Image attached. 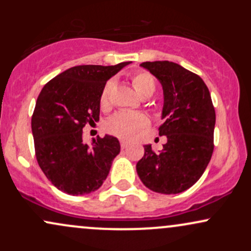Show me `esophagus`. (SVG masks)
<instances>
[{
  "mask_svg": "<svg viewBox=\"0 0 251 251\" xmlns=\"http://www.w3.org/2000/svg\"><path fill=\"white\" fill-rule=\"evenodd\" d=\"M120 146H122V149H126L128 146V142H126V140H120Z\"/></svg>",
  "mask_w": 251,
  "mask_h": 251,
  "instance_id": "obj_1",
  "label": "esophagus"
}]
</instances>
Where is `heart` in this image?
<instances>
[{"mask_svg":"<svg viewBox=\"0 0 251 251\" xmlns=\"http://www.w3.org/2000/svg\"><path fill=\"white\" fill-rule=\"evenodd\" d=\"M132 86L137 93L142 98H149L154 93L155 81L153 76L148 72H137L131 77ZM113 82L108 81L103 86L100 94V106L101 108H107L109 106V97H111ZM149 126V118L140 112H118L112 116L106 123V128L109 133L117 137L132 139L144 128Z\"/></svg>","mask_w":251,"mask_h":251,"instance_id":"heart-1","label":"heart"}]
</instances>
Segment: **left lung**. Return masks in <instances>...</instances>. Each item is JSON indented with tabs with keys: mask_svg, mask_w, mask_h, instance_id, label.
Listing matches in <instances>:
<instances>
[{
	"mask_svg": "<svg viewBox=\"0 0 251 251\" xmlns=\"http://www.w3.org/2000/svg\"><path fill=\"white\" fill-rule=\"evenodd\" d=\"M164 91V123L159 135L168 142L160 152L146 145L137 172L152 191L175 195L201 177L214 152L215 107L205 82L197 74L170 61L143 62Z\"/></svg>",
	"mask_w": 251,
	"mask_h": 251,
	"instance_id": "obj_1",
	"label": "left lung"
}]
</instances>
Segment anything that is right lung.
Instances as JSON below:
<instances>
[{"label":"right lung","instance_id":"1","mask_svg":"<svg viewBox=\"0 0 251 251\" xmlns=\"http://www.w3.org/2000/svg\"><path fill=\"white\" fill-rule=\"evenodd\" d=\"M128 63L75 66L53 77L40 92L31 116L36 160L62 192L91 194L107 177L120 152L119 140L98 137L88 148L82 142V128L99 120L103 86Z\"/></svg>","mask_w":251,"mask_h":251}]
</instances>
